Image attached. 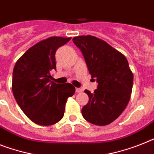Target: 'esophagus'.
Returning <instances> with one entry per match:
<instances>
[{"label": "esophagus", "instance_id": "esophagus-1", "mask_svg": "<svg viewBox=\"0 0 154 154\" xmlns=\"http://www.w3.org/2000/svg\"><path fill=\"white\" fill-rule=\"evenodd\" d=\"M75 91H76V93H81L82 91V90L80 88H76Z\"/></svg>", "mask_w": 154, "mask_h": 154}]
</instances>
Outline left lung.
<instances>
[{
	"label": "left lung",
	"instance_id": "1",
	"mask_svg": "<svg viewBox=\"0 0 154 154\" xmlns=\"http://www.w3.org/2000/svg\"><path fill=\"white\" fill-rule=\"evenodd\" d=\"M91 77L96 79L94 92L85 90L89 101L82 109L85 120L105 126L120 116L128 105L133 86V73L127 58L105 41L94 36L75 37Z\"/></svg>",
	"mask_w": 154,
	"mask_h": 154
}]
</instances>
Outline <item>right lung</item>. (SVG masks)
<instances>
[{"instance_id":"add662e5","label":"right lung","mask_w":154,"mask_h":154,"mask_svg":"<svg viewBox=\"0 0 154 154\" xmlns=\"http://www.w3.org/2000/svg\"><path fill=\"white\" fill-rule=\"evenodd\" d=\"M71 38L51 37L33 45L18 60L12 74V92L24 114L35 124H57L64 114L67 99L75 88L71 83L53 82L56 51Z\"/></svg>"}]
</instances>
